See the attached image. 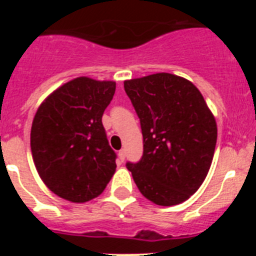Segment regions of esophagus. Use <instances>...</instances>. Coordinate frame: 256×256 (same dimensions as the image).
Segmentation results:
<instances>
[{
  "instance_id": "esophagus-1",
  "label": "esophagus",
  "mask_w": 256,
  "mask_h": 256,
  "mask_svg": "<svg viewBox=\"0 0 256 256\" xmlns=\"http://www.w3.org/2000/svg\"><path fill=\"white\" fill-rule=\"evenodd\" d=\"M118 156H119V160H120V162H124V159H126V151L120 150L119 154H118Z\"/></svg>"
}]
</instances>
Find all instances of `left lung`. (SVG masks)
<instances>
[{"label":"left lung","instance_id":"left-lung-1","mask_svg":"<svg viewBox=\"0 0 256 256\" xmlns=\"http://www.w3.org/2000/svg\"><path fill=\"white\" fill-rule=\"evenodd\" d=\"M124 90L144 136L141 160L126 168L148 200L160 206L180 204L206 178L218 136L216 118L196 86L174 74L124 80Z\"/></svg>","mask_w":256,"mask_h":256}]
</instances>
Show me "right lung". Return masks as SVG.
Segmentation results:
<instances>
[{"mask_svg": "<svg viewBox=\"0 0 256 256\" xmlns=\"http://www.w3.org/2000/svg\"><path fill=\"white\" fill-rule=\"evenodd\" d=\"M116 83L78 76L44 98L34 115L30 148L40 180L58 198L87 202L104 192L116 169L102 114Z\"/></svg>", "mask_w": 256, "mask_h": 256, "instance_id": "add662e5", "label": "right lung"}]
</instances>
